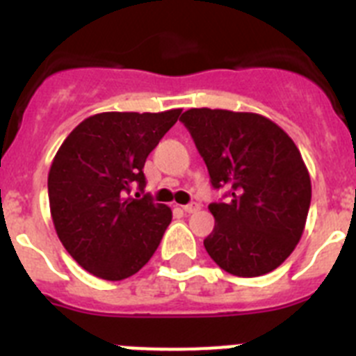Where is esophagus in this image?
I'll return each mask as SVG.
<instances>
[{"label":"esophagus","instance_id":"esophagus-1","mask_svg":"<svg viewBox=\"0 0 356 356\" xmlns=\"http://www.w3.org/2000/svg\"><path fill=\"white\" fill-rule=\"evenodd\" d=\"M181 209H184L187 213H194V212H197V210L201 209V205H200V203H196V201H194V203H188V205H184V207H181Z\"/></svg>","mask_w":356,"mask_h":356}]
</instances>
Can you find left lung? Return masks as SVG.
Returning a JSON list of instances; mask_svg holds the SVG:
<instances>
[{
    "instance_id": "obj_1",
    "label": "left lung",
    "mask_w": 356,
    "mask_h": 356,
    "mask_svg": "<svg viewBox=\"0 0 356 356\" xmlns=\"http://www.w3.org/2000/svg\"><path fill=\"white\" fill-rule=\"evenodd\" d=\"M203 156L216 219L205 238L210 259L226 273L253 278L275 271L303 235L312 185L294 140L271 119L251 112L191 108L180 118Z\"/></svg>"
}]
</instances>
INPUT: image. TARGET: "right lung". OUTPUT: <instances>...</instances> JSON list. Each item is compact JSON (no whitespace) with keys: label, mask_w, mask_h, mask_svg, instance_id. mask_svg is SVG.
I'll return each instance as SVG.
<instances>
[{"label":"right lung","mask_w":356,"mask_h":356,"mask_svg":"<svg viewBox=\"0 0 356 356\" xmlns=\"http://www.w3.org/2000/svg\"><path fill=\"white\" fill-rule=\"evenodd\" d=\"M181 110L103 112L81 121L56 151L48 196L56 235L85 271L118 282L140 271L172 219L144 193V163Z\"/></svg>","instance_id":"obj_1"}]
</instances>
